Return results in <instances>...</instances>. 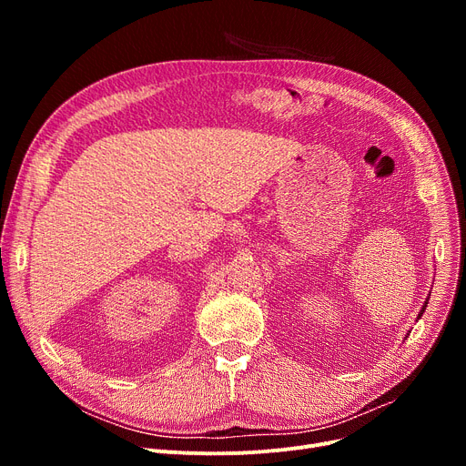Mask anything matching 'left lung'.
<instances>
[{"label": "left lung", "mask_w": 466, "mask_h": 466, "mask_svg": "<svg viewBox=\"0 0 466 466\" xmlns=\"http://www.w3.org/2000/svg\"><path fill=\"white\" fill-rule=\"evenodd\" d=\"M431 299V297H429ZM429 299L425 300V304H423V308L420 309V313H418V319H421V315H423V311H425V308H427V304H429Z\"/></svg>", "instance_id": "8db88e82"}]
</instances>
